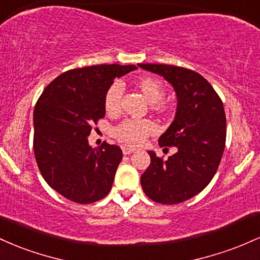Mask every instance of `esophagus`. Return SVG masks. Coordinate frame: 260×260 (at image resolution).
<instances>
[{
  "label": "esophagus",
  "mask_w": 260,
  "mask_h": 260,
  "mask_svg": "<svg viewBox=\"0 0 260 260\" xmlns=\"http://www.w3.org/2000/svg\"><path fill=\"white\" fill-rule=\"evenodd\" d=\"M121 150H122V153H124V154H130V153H133L134 151H135L134 148L127 147V146H122Z\"/></svg>",
  "instance_id": "1"
}]
</instances>
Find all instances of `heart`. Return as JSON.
<instances>
[{
    "label": "heart",
    "mask_w": 260,
    "mask_h": 260,
    "mask_svg": "<svg viewBox=\"0 0 260 260\" xmlns=\"http://www.w3.org/2000/svg\"><path fill=\"white\" fill-rule=\"evenodd\" d=\"M139 86L141 91L148 99V102L153 103L152 106L156 110H163L165 106L162 99L165 98V86L158 78L142 77L139 81ZM122 94H124V86L120 81H115L108 88L104 97V106L108 113L115 114L120 110ZM156 130V124L148 119H125L120 124L114 127V136L119 141L129 146H138L145 141L150 134Z\"/></svg>",
    "instance_id": "heart-1"
}]
</instances>
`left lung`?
Returning <instances> with one entry per match:
<instances>
[{
  "instance_id": "left-lung-1",
  "label": "left lung",
  "mask_w": 260,
  "mask_h": 260,
  "mask_svg": "<svg viewBox=\"0 0 260 260\" xmlns=\"http://www.w3.org/2000/svg\"><path fill=\"white\" fill-rule=\"evenodd\" d=\"M139 66L165 77L178 98L174 121L158 140L161 147L176 146L177 152L163 159L148 151L151 163L141 176V186L156 203H183L206 188L222 158L226 144L222 101L193 70L162 63Z\"/></svg>"
}]
</instances>
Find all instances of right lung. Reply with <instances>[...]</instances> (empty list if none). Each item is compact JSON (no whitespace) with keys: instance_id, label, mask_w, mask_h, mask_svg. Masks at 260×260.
Returning a JSON list of instances; mask_svg holds the SVG:
<instances>
[{"instance_id":"obj_1","label":"right lung","mask_w":260,"mask_h":260,"mask_svg":"<svg viewBox=\"0 0 260 260\" xmlns=\"http://www.w3.org/2000/svg\"><path fill=\"white\" fill-rule=\"evenodd\" d=\"M135 65L69 70L44 89L34 108L33 147L45 182L66 199L91 204L107 197L122 151L104 141L92 150L87 136L106 115L104 97L113 81Z\"/></svg>"}]
</instances>
